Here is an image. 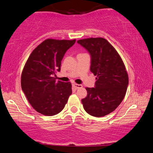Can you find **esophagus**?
<instances>
[{
    "mask_svg": "<svg viewBox=\"0 0 153 153\" xmlns=\"http://www.w3.org/2000/svg\"><path fill=\"white\" fill-rule=\"evenodd\" d=\"M73 86H74L76 89H79L83 87V85L81 84H76V83H73Z\"/></svg>",
    "mask_w": 153,
    "mask_h": 153,
    "instance_id": "obj_1",
    "label": "esophagus"
}]
</instances>
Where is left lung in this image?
<instances>
[{
	"label": "left lung",
	"mask_w": 153,
	"mask_h": 153,
	"mask_svg": "<svg viewBox=\"0 0 153 153\" xmlns=\"http://www.w3.org/2000/svg\"><path fill=\"white\" fill-rule=\"evenodd\" d=\"M91 56V72L97 76L94 88H86L81 100L83 108L95 117H103L116 109L124 99L129 79L125 65L114 47L102 37L77 41Z\"/></svg>",
	"instance_id": "8db88e82"
}]
</instances>
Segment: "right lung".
<instances>
[{"label": "right lung", "instance_id": "add662e5", "mask_svg": "<svg viewBox=\"0 0 153 153\" xmlns=\"http://www.w3.org/2000/svg\"><path fill=\"white\" fill-rule=\"evenodd\" d=\"M73 40L48 39L33 50L22 74L21 85L29 103L45 116L58 114L63 109L72 94V84L56 81L61 60L74 45Z\"/></svg>", "mask_w": 153, "mask_h": 153}]
</instances>
